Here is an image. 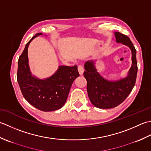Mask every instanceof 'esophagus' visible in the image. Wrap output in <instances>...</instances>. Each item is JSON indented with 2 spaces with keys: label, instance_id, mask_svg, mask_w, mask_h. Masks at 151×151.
I'll return each instance as SVG.
<instances>
[{
  "label": "esophagus",
  "instance_id": "34e87169",
  "mask_svg": "<svg viewBox=\"0 0 151 151\" xmlns=\"http://www.w3.org/2000/svg\"><path fill=\"white\" fill-rule=\"evenodd\" d=\"M78 71L80 75H82L84 72V68L82 65H79L78 66Z\"/></svg>",
  "mask_w": 151,
  "mask_h": 151
}]
</instances>
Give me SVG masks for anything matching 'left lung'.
<instances>
[{
  "label": "left lung",
  "mask_w": 151,
  "mask_h": 151,
  "mask_svg": "<svg viewBox=\"0 0 151 151\" xmlns=\"http://www.w3.org/2000/svg\"><path fill=\"white\" fill-rule=\"evenodd\" d=\"M116 41L127 45L132 51V65L125 78L111 81L102 78L97 72L93 60L85 64L84 77L87 79V89L91 102L100 109H110L118 106L125 100L133 89L136 81L137 63L136 50L127 36L115 32Z\"/></svg>",
  "instance_id": "1"
}]
</instances>
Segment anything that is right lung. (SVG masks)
I'll use <instances>...</instances> for the list:
<instances>
[{
  "mask_svg": "<svg viewBox=\"0 0 151 151\" xmlns=\"http://www.w3.org/2000/svg\"><path fill=\"white\" fill-rule=\"evenodd\" d=\"M42 33H37L25 45L18 60L17 82L23 97L36 108L53 111L62 107L74 80L79 76L78 66H61L50 78L39 79L32 76L28 60V47L32 40Z\"/></svg>",
  "mask_w": 151,
  "mask_h": 151,
  "instance_id": "add662e5",
  "label": "right lung"
}]
</instances>
